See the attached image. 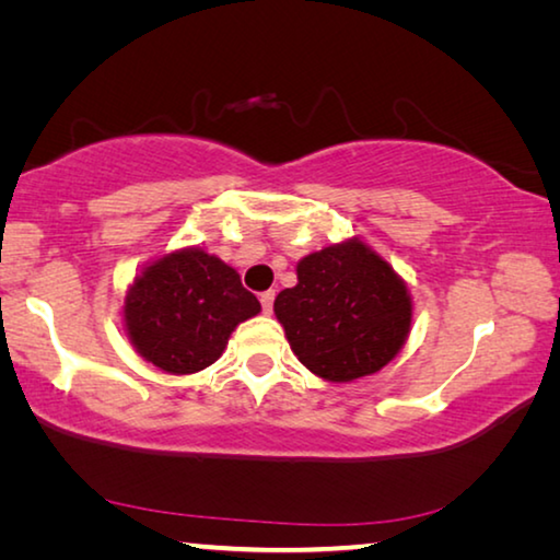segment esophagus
<instances>
[{"mask_svg":"<svg viewBox=\"0 0 560 560\" xmlns=\"http://www.w3.org/2000/svg\"><path fill=\"white\" fill-rule=\"evenodd\" d=\"M273 296H277V293H273V291H264L261 296H259L264 314H271V308H273Z\"/></svg>","mask_w":560,"mask_h":560,"instance_id":"esophagus-1","label":"esophagus"}]
</instances>
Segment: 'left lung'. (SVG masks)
Listing matches in <instances>:
<instances>
[{"mask_svg":"<svg viewBox=\"0 0 560 560\" xmlns=\"http://www.w3.org/2000/svg\"><path fill=\"white\" fill-rule=\"evenodd\" d=\"M296 279L273 301V314L293 355L314 375L353 383L383 371L407 343L410 289L360 236L306 254Z\"/></svg>","mask_w":560,"mask_h":560,"instance_id":"obj_1","label":"left lung"}]
</instances>
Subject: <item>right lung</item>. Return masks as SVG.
Here are the masks:
<instances>
[{"label": "right lung", "instance_id": "add662e5", "mask_svg": "<svg viewBox=\"0 0 560 560\" xmlns=\"http://www.w3.org/2000/svg\"><path fill=\"white\" fill-rule=\"evenodd\" d=\"M259 311L234 267L202 246H183L150 259L128 283L122 328L145 363L192 375L210 368L232 330Z\"/></svg>", "mask_w": 560, "mask_h": 560}]
</instances>
